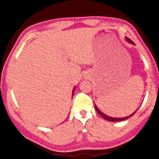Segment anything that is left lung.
<instances>
[{
    "label": "left lung",
    "mask_w": 159,
    "mask_h": 159,
    "mask_svg": "<svg viewBox=\"0 0 159 159\" xmlns=\"http://www.w3.org/2000/svg\"><path fill=\"white\" fill-rule=\"evenodd\" d=\"M126 40H127V41L128 42V43H131V44H134V43L131 41V40L130 39H128L127 37H126ZM95 109H96V111H98V114L101 116L102 117H103L104 119H106L107 120H109V121H112V122H114V121H121V120H125V119H128V118H130V117H131L132 116H133L134 114H135L136 113V111H138V109L136 110L135 111H134V113H133V114H132L131 115H130V116H127V117H125V118H113V117H110V116H107L106 114H104V113H102L100 110H99L98 107H96V105H95Z\"/></svg>",
    "instance_id": "left-lung-1"
}]
</instances>
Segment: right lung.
Wrapping results in <instances>:
<instances>
[{
    "label": "right lung",
    "instance_id": "right-lung-1",
    "mask_svg": "<svg viewBox=\"0 0 159 159\" xmlns=\"http://www.w3.org/2000/svg\"><path fill=\"white\" fill-rule=\"evenodd\" d=\"M74 90H75V87H74V90H73V93H72V95H73V94H74Z\"/></svg>",
    "mask_w": 159,
    "mask_h": 159
}]
</instances>
